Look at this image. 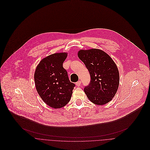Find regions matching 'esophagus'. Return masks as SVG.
I'll list each match as a JSON object with an SVG mask.
<instances>
[{"label":"esophagus","instance_id":"obj_1","mask_svg":"<svg viewBox=\"0 0 150 150\" xmlns=\"http://www.w3.org/2000/svg\"><path fill=\"white\" fill-rule=\"evenodd\" d=\"M76 84L77 86H80V84H81V81H78L77 82H76Z\"/></svg>","mask_w":150,"mask_h":150}]
</instances>
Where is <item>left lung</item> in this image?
<instances>
[{
	"label": "left lung",
	"mask_w": 150,
	"mask_h": 150,
	"mask_svg": "<svg viewBox=\"0 0 150 150\" xmlns=\"http://www.w3.org/2000/svg\"><path fill=\"white\" fill-rule=\"evenodd\" d=\"M78 57L91 75V83L84 88L87 97L98 105L108 103L119 87V74L116 64L107 53L99 49L80 50Z\"/></svg>",
	"instance_id": "8db88e82"
}]
</instances>
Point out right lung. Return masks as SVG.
Returning a JSON list of instances; mask_svg holds the SVG:
<instances>
[{"mask_svg": "<svg viewBox=\"0 0 150 150\" xmlns=\"http://www.w3.org/2000/svg\"><path fill=\"white\" fill-rule=\"evenodd\" d=\"M67 57V52H58L44 58L34 73L38 93L47 105L54 109L64 107L69 102L75 86L63 67Z\"/></svg>", "mask_w": 150, "mask_h": 150, "instance_id": "right-lung-1", "label": "right lung"}]
</instances>
